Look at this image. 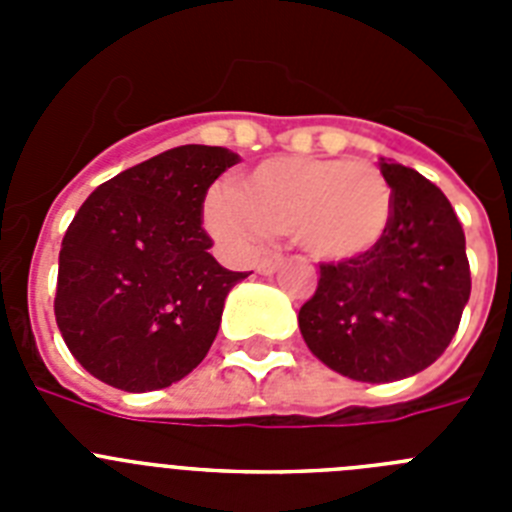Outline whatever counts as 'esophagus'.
<instances>
[{
	"label": "esophagus",
	"instance_id": "1",
	"mask_svg": "<svg viewBox=\"0 0 512 512\" xmlns=\"http://www.w3.org/2000/svg\"><path fill=\"white\" fill-rule=\"evenodd\" d=\"M279 266H282V256H264V259L256 264V271H259V274H274Z\"/></svg>",
	"mask_w": 512,
	"mask_h": 512
}]
</instances>
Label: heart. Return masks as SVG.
Returning a JSON list of instances; mask_svg holds the SVG:
<instances>
[{
    "mask_svg": "<svg viewBox=\"0 0 512 512\" xmlns=\"http://www.w3.org/2000/svg\"><path fill=\"white\" fill-rule=\"evenodd\" d=\"M207 225L228 248L251 251L266 233L292 241L318 261H351L372 251L392 220V187L369 161L269 158L235 189H215Z\"/></svg>",
    "mask_w": 512,
    "mask_h": 512,
    "instance_id": "b5f03b06",
    "label": "heart"
}]
</instances>
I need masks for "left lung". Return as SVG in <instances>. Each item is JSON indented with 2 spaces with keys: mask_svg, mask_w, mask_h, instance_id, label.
<instances>
[{
  "mask_svg": "<svg viewBox=\"0 0 512 512\" xmlns=\"http://www.w3.org/2000/svg\"><path fill=\"white\" fill-rule=\"evenodd\" d=\"M392 220L369 253L320 264L300 307L307 348L356 382H395L431 366L454 338L472 292L467 241L446 194L408 166L384 161Z\"/></svg>",
  "mask_w": 512,
  "mask_h": 512,
  "instance_id": "1",
  "label": "left lung"
}]
</instances>
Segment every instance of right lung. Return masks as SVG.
<instances>
[{
    "label": "right lung",
    "mask_w": 512,
    "mask_h": 512,
    "mask_svg": "<svg viewBox=\"0 0 512 512\" xmlns=\"http://www.w3.org/2000/svg\"><path fill=\"white\" fill-rule=\"evenodd\" d=\"M241 158L179 146L99 184L58 256L56 323L74 359L125 392L164 390L210 351L246 271L212 259L207 189Z\"/></svg>",
    "instance_id": "obj_1"
}]
</instances>
